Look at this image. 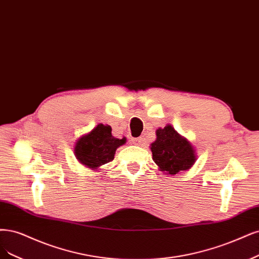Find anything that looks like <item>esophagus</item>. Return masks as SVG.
I'll return each instance as SVG.
<instances>
[{"label":"esophagus","instance_id":"esophagus-1","mask_svg":"<svg viewBox=\"0 0 259 259\" xmlns=\"http://www.w3.org/2000/svg\"><path fill=\"white\" fill-rule=\"evenodd\" d=\"M132 141H133V144L134 145H137V146H140L142 142H144V138L142 137H138V138H133L132 139Z\"/></svg>","mask_w":259,"mask_h":259}]
</instances>
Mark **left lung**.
I'll list each match as a JSON object with an SVG mask.
<instances>
[{
  "instance_id": "left-lung-1",
  "label": "left lung",
  "mask_w": 259,
  "mask_h": 259,
  "mask_svg": "<svg viewBox=\"0 0 259 259\" xmlns=\"http://www.w3.org/2000/svg\"><path fill=\"white\" fill-rule=\"evenodd\" d=\"M151 151L160 170L170 175L186 170L195 162L193 147L170 125L156 131V140L151 145Z\"/></svg>"
}]
</instances>
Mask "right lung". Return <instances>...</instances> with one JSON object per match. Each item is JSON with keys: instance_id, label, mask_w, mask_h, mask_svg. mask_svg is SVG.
Listing matches in <instances>:
<instances>
[{"instance_id": "right-lung-1", "label": "right lung", "mask_w": 259, "mask_h": 259, "mask_svg": "<svg viewBox=\"0 0 259 259\" xmlns=\"http://www.w3.org/2000/svg\"><path fill=\"white\" fill-rule=\"evenodd\" d=\"M125 138L112 137L110 126L99 124L91 133L77 141L76 157L88 167H100L113 160L115 150L125 144Z\"/></svg>"}]
</instances>
